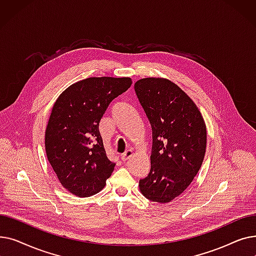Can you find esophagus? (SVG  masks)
<instances>
[{"label":"esophagus","instance_id":"obj_1","mask_svg":"<svg viewBox=\"0 0 256 256\" xmlns=\"http://www.w3.org/2000/svg\"><path fill=\"white\" fill-rule=\"evenodd\" d=\"M132 156V150H128L122 156H121V160H126L128 158H130Z\"/></svg>","mask_w":256,"mask_h":256}]
</instances>
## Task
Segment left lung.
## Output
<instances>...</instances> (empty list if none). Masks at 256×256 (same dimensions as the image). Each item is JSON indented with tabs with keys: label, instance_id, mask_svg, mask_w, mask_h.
Masks as SVG:
<instances>
[{
	"label": "left lung",
	"instance_id": "left-lung-1",
	"mask_svg": "<svg viewBox=\"0 0 256 256\" xmlns=\"http://www.w3.org/2000/svg\"><path fill=\"white\" fill-rule=\"evenodd\" d=\"M135 91L152 130L150 171L141 193L154 202H170L192 182L204 162L206 128L198 108L171 80L141 78Z\"/></svg>",
	"mask_w": 256,
	"mask_h": 256
}]
</instances>
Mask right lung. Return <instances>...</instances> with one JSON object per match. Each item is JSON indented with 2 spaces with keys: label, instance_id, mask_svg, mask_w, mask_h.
<instances>
[{
  "label": "right lung",
  "instance_id": "obj_1",
  "mask_svg": "<svg viewBox=\"0 0 256 256\" xmlns=\"http://www.w3.org/2000/svg\"><path fill=\"white\" fill-rule=\"evenodd\" d=\"M130 85V78H88L63 91L54 104L46 152L61 184L74 195L96 194L111 176L115 163L106 154L100 121Z\"/></svg>",
  "mask_w": 256,
  "mask_h": 256
}]
</instances>
